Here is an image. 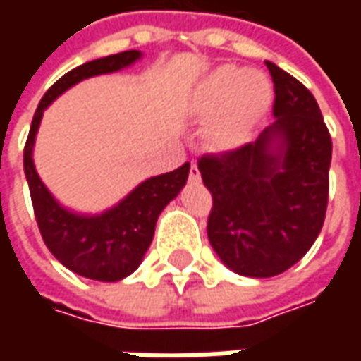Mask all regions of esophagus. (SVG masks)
<instances>
[{
  "label": "esophagus",
  "instance_id": "1",
  "mask_svg": "<svg viewBox=\"0 0 361 361\" xmlns=\"http://www.w3.org/2000/svg\"><path fill=\"white\" fill-rule=\"evenodd\" d=\"M189 178H191V180H199V178H201L199 168H197V162H191V166H189Z\"/></svg>",
  "mask_w": 361,
  "mask_h": 361
}]
</instances>
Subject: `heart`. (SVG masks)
I'll list each match as a JSON object with an SVG mask.
<instances>
[{
    "instance_id": "1",
    "label": "heart",
    "mask_w": 361,
    "mask_h": 361,
    "mask_svg": "<svg viewBox=\"0 0 361 361\" xmlns=\"http://www.w3.org/2000/svg\"><path fill=\"white\" fill-rule=\"evenodd\" d=\"M269 102V85L257 73L234 67H220L197 87L193 106L199 114L212 116L219 111L211 127L214 142L232 147L242 141L251 123Z\"/></svg>"
}]
</instances>
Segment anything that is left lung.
I'll use <instances>...</instances> for the list:
<instances>
[{"label": "left lung", "instance_id": "8db88e82", "mask_svg": "<svg viewBox=\"0 0 361 361\" xmlns=\"http://www.w3.org/2000/svg\"><path fill=\"white\" fill-rule=\"evenodd\" d=\"M265 63L276 121L255 142L197 160L212 195L207 222L212 250L232 271L255 279L288 271L317 240L333 152L313 94L284 69ZM274 140L276 153L270 150Z\"/></svg>", "mask_w": 361, "mask_h": 361}]
</instances>
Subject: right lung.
<instances>
[{"label": "right lung", "instance_id": "1", "mask_svg": "<svg viewBox=\"0 0 361 361\" xmlns=\"http://www.w3.org/2000/svg\"><path fill=\"white\" fill-rule=\"evenodd\" d=\"M139 56L141 54L137 50H127L116 56L87 61L54 82L36 108L23 157L36 224L40 228L46 247L69 271L100 282L126 279L139 267L152 242L158 214L188 181L189 162L176 168L173 172L142 181L118 207L100 216H79L61 209L38 178L32 162V147L42 111L54 98L82 79L118 71L133 63Z\"/></svg>", "mask_w": 361, "mask_h": 361}]
</instances>
